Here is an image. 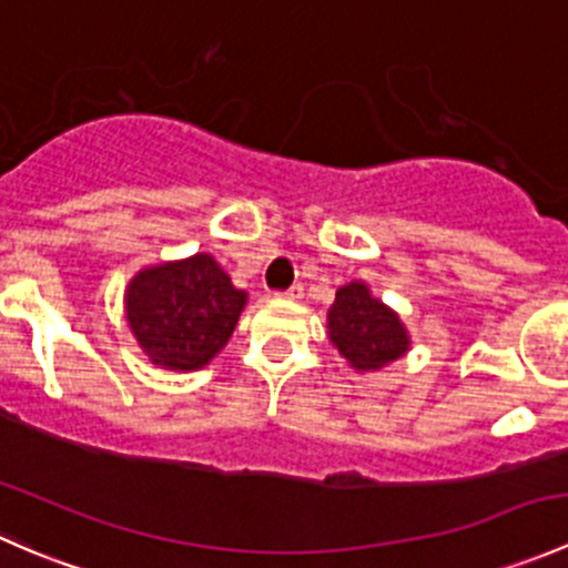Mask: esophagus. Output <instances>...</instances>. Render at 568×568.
<instances>
[{
    "mask_svg": "<svg viewBox=\"0 0 568 568\" xmlns=\"http://www.w3.org/2000/svg\"><path fill=\"white\" fill-rule=\"evenodd\" d=\"M274 296H277V300H302V285H291V288L285 291H274Z\"/></svg>",
    "mask_w": 568,
    "mask_h": 568,
    "instance_id": "1",
    "label": "esophagus"
}]
</instances>
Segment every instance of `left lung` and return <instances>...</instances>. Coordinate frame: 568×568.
<instances>
[{
    "label": "left lung",
    "mask_w": 568,
    "mask_h": 568,
    "mask_svg": "<svg viewBox=\"0 0 568 568\" xmlns=\"http://www.w3.org/2000/svg\"><path fill=\"white\" fill-rule=\"evenodd\" d=\"M326 318L329 341L357 371L385 368L409 348L404 324L363 283L343 285Z\"/></svg>",
    "instance_id": "1"
}]
</instances>
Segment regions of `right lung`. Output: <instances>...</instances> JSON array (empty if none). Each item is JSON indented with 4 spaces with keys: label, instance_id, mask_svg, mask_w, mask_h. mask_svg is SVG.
Listing matches in <instances>:
<instances>
[{
    "label": "right lung",
    "instance_id": "1",
    "mask_svg": "<svg viewBox=\"0 0 568 568\" xmlns=\"http://www.w3.org/2000/svg\"><path fill=\"white\" fill-rule=\"evenodd\" d=\"M247 294L233 288L211 255L164 263L136 274L125 316L140 346L170 371L203 368L233 335Z\"/></svg>",
    "mask_w": 568,
    "mask_h": 568
}]
</instances>
